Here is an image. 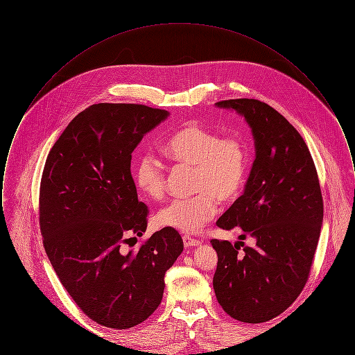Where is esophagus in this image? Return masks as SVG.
I'll use <instances>...</instances> for the list:
<instances>
[{"label":"esophagus","instance_id":"34e87169","mask_svg":"<svg viewBox=\"0 0 355 355\" xmlns=\"http://www.w3.org/2000/svg\"><path fill=\"white\" fill-rule=\"evenodd\" d=\"M182 239H184V245H185V248H191V246H200V245H201V241H198V239H194V238H191V236H182Z\"/></svg>","mask_w":355,"mask_h":355}]
</instances>
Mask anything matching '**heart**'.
Returning <instances> with one entry per match:
<instances>
[{"mask_svg":"<svg viewBox=\"0 0 355 355\" xmlns=\"http://www.w3.org/2000/svg\"><path fill=\"white\" fill-rule=\"evenodd\" d=\"M162 155L173 164L193 166V191L186 200H174L155 216L161 227L196 234L218 211L220 202H232L245 184L249 154L236 135H220L198 122H189L161 145ZM135 181L144 196L159 200L165 194V169L150 153L135 166Z\"/></svg>","mask_w":355,"mask_h":355,"instance_id":"heart-1","label":"heart"}]
</instances>
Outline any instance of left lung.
<instances>
[{"instance_id": "obj_1", "label": "left lung", "mask_w": 355, "mask_h": 355, "mask_svg": "<svg viewBox=\"0 0 355 355\" xmlns=\"http://www.w3.org/2000/svg\"><path fill=\"white\" fill-rule=\"evenodd\" d=\"M252 128L255 159L243 194L217 220L239 227L255 246L211 239L218 255L213 278L222 309L236 321L259 323L284 313L309 278L323 220L321 186L304 138L282 114L253 98L226 100Z\"/></svg>"}]
</instances>
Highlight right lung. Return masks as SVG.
I'll return each mask as SVG.
<instances>
[{"label": "right lung", "mask_w": 355, "mask_h": 355, "mask_svg": "<svg viewBox=\"0 0 355 355\" xmlns=\"http://www.w3.org/2000/svg\"><path fill=\"white\" fill-rule=\"evenodd\" d=\"M168 116L146 105L94 103L71 119L45 162L40 186L45 252L73 301L105 327L130 329L148 320L162 301L165 272L184 250L178 232L168 227L135 250L121 249L148 226L132 153Z\"/></svg>", "instance_id": "1"}]
</instances>
